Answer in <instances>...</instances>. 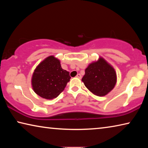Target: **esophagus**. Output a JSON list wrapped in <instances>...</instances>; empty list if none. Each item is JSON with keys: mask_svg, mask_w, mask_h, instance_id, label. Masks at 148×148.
<instances>
[{"mask_svg": "<svg viewBox=\"0 0 148 148\" xmlns=\"http://www.w3.org/2000/svg\"><path fill=\"white\" fill-rule=\"evenodd\" d=\"M76 77H77V78H79V79H81V78H82V76H81V75H80L79 74H77L76 75Z\"/></svg>", "mask_w": 148, "mask_h": 148, "instance_id": "1", "label": "esophagus"}]
</instances>
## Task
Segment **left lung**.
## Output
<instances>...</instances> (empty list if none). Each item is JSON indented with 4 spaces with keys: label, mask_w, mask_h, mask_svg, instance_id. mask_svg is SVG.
Wrapping results in <instances>:
<instances>
[{
    "label": "left lung",
    "mask_w": 148,
    "mask_h": 148,
    "mask_svg": "<svg viewBox=\"0 0 148 148\" xmlns=\"http://www.w3.org/2000/svg\"><path fill=\"white\" fill-rule=\"evenodd\" d=\"M82 81L92 94L102 97L114 88L117 83V74L114 67L103 57L90 63L85 71Z\"/></svg>",
    "instance_id": "1"
}]
</instances>
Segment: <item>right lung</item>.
<instances>
[{
	"instance_id": "obj_1",
	"label": "right lung",
	"mask_w": 148,
	"mask_h": 148,
	"mask_svg": "<svg viewBox=\"0 0 148 148\" xmlns=\"http://www.w3.org/2000/svg\"><path fill=\"white\" fill-rule=\"evenodd\" d=\"M71 78L69 72L62 69L60 60L50 56L34 69L31 85L35 93L43 99L51 100L63 91Z\"/></svg>"
}]
</instances>
